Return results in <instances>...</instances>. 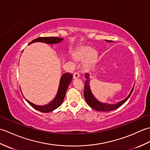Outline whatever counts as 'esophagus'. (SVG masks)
Here are the masks:
<instances>
[{
	"mask_svg": "<svg viewBox=\"0 0 150 150\" xmlns=\"http://www.w3.org/2000/svg\"><path fill=\"white\" fill-rule=\"evenodd\" d=\"M79 77H80V75H79V72L75 71L74 73H73V78L74 79H79Z\"/></svg>",
	"mask_w": 150,
	"mask_h": 150,
	"instance_id": "1",
	"label": "esophagus"
}]
</instances>
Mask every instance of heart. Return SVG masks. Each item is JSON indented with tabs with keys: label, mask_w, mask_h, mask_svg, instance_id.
Returning <instances> with one entry per match:
<instances>
[{
	"label": "heart",
	"mask_w": 150,
	"mask_h": 150,
	"mask_svg": "<svg viewBox=\"0 0 150 150\" xmlns=\"http://www.w3.org/2000/svg\"><path fill=\"white\" fill-rule=\"evenodd\" d=\"M95 53L91 47L82 46L74 53L75 59L78 61L86 60V67H90L94 62Z\"/></svg>",
	"instance_id": "b5f03b06"
}]
</instances>
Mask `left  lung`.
<instances>
[{"label":"left lung","mask_w":150,"mask_h":150,"mask_svg":"<svg viewBox=\"0 0 150 150\" xmlns=\"http://www.w3.org/2000/svg\"><path fill=\"white\" fill-rule=\"evenodd\" d=\"M106 42H112V40H105ZM89 73H86L85 75V78L86 79V81L85 82L84 84V95L86 102L88 104L89 106H90L93 109L98 111H112L117 109V108H119L120 106L127 101L129 97L131 96L132 93L133 91V88H134V85L133 86V88L132 90L130 91L128 96L126 98H124V100H121L119 103L116 104H108V103H102L99 100H98L95 97L93 93L91 92L90 86V78H89Z\"/></svg>","instance_id":"obj_1"}]
</instances>
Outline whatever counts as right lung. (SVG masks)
Wrapping results in <instances>:
<instances>
[{
    "instance_id": "add662e5",
    "label": "right lung",
    "mask_w": 150,
    "mask_h": 150,
    "mask_svg": "<svg viewBox=\"0 0 150 150\" xmlns=\"http://www.w3.org/2000/svg\"><path fill=\"white\" fill-rule=\"evenodd\" d=\"M64 40L62 38H59V37H39L36 39H34L31 41L30 43H29V45L31 44L34 42H43L48 44H59L61 42ZM73 79V75L69 73H64L61 76L60 79L59 88L57 90V93L56 94V96L55 98L50 102V103L47 104L46 105H43V106H39V105H36L30 101L26 99V100L29 103L31 106H32L35 109L40 111V112L43 113H48L51 112L53 110L57 109L59 108L60 105L63 103V100L64 99L66 93L68 89L69 84L71 83V80Z\"/></svg>"
}]
</instances>
